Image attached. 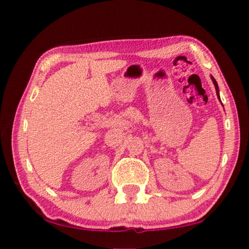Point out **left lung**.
I'll return each instance as SVG.
<instances>
[{
    "instance_id": "left-lung-1",
    "label": "left lung",
    "mask_w": 249,
    "mask_h": 249,
    "mask_svg": "<svg viewBox=\"0 0 249 249\" xmlns=\"http://www.w3.org/2000/svg\"><path fill=\"white\" fill-rule=\"evenodd\" d=\"M211 79H212V81H213V83H214V86H215V90H216V94H217V98H218V100H221L220 99V91H218V86H217V82L215 81V79H214L212 75H211Z\"/></svg>"
}]
</instances>
